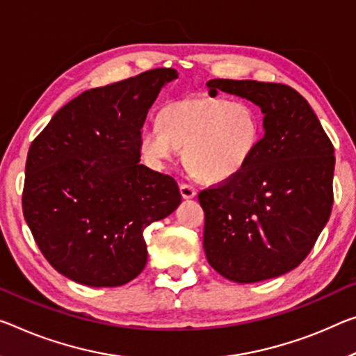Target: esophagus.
<instances>
[{"label":"esophagus","instance_id":"1","mask_svg":"<svg viewBox=\"0 0 356 356\" xmlns=\"http://www.w3.org/2000/svg\"><path fill=\"white\" fill-rule=\"evenodd\" d=\"M179 193H181L183 199H193V197H195V194H197L194 186H191L188 183L179 184Z\"/></svg>","mask_w":356,"mask_h":356}]
</instances>
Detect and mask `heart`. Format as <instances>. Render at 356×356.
I'll list each match as a JSON object with an SVG mask.
<instances>
[{
  "label": "heart",
  "mask_w": 356,
  "mask_h": 356,
  "mask_svg": "<svg viewBox=\"0 0 356 356\" xmlns=\"http://www.w3.org/2000/svg\"><path fill=\"white\" fill-rule=\"evenodd\" d=\"M161 124H146L140 151L154 167L175 159L184 147V163L200 181L224 183L247 168L262 138L261 109L247 100L193 97L167 103Z\"/></svg>",
  "instance_id": "b5f03b06"
}]
</instances>
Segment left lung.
I'll return each instance as SVG.
<instances>
[{
  "instance_id": "obj_1",
  "label": "left lung",
  "mask_w": 356,
  "mask_h": 356,
  "mask_svg": "<svg viewBox=\"0 0 356 356\" xmlns=\"http://www.w3.org/2000/svg\"><path fill=\"white\" fill-rule=\"evenodd\" d=\"M264 113V136L247 168L199 193L210 266L237 283L280 277L302 262L330 220L334 146L307 100L285 84L211 79Z\"/></svg>"
}]
</instances>
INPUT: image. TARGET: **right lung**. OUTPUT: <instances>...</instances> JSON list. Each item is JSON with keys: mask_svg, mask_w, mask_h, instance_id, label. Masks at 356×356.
Segmentation results:
<instances>
[{"mask_svg": "<svg viewBox=\"0 0 356 356\" xmlns=\"http://www.w3.org/2000/svg\"><path fill=\"white\" fill-rule=\"evenodd\" d=\"M177 70L86 90L54 114L26 156L22 209L54 269L87 286H121L147 261L151 222L181 202L170 175L140 163L147 109Z\"/></svg>", "mask_w": 356, "mask_h": 356, "instance_id": "right-lung-1", "label": "right lung"}]
</instances>
